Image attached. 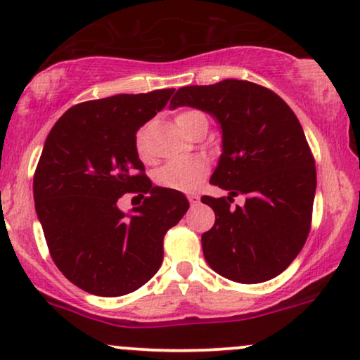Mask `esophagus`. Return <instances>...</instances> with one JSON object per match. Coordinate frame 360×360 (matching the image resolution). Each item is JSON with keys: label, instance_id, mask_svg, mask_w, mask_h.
Instances as JSON below:
<instances>
[{"label": "esophagus", "instance_id": "1", "mask_svg": "<svg viewBox=\"0 0 360 360\" xmlns=\"http://www.w3.org/2000/svg\"><path fill=\"white\" fill-rule=\"evenodd\" d=\"M188 200H189V205H191L193 208H194V206L200 205V196H198V194H189Z\"/></svg>", "mask_w": 360, "mask_h": 360}]
</instances>
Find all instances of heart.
<instances>
[{
    "label": "heart",
    "instance_id": "heart-1",
    "mask_svg": "<svg viewBox=\"0 0 360 360\" xmlns=\"http://www.w3.org/2000/svg\"><path fill=\"white\" fill-rule=\"evenodd\" d=\"M198 113H200V111L191 110L177 113V127L183 128L186 125V122ZM134 147L140 160H143V162H148V160H150V150H148L147 146L146 131L139 130L137 134H135ZM206 176H208V164H206L203 159H198V157H193V159H176L171 160V162L157 171L155 183L159 184L160 188L172 189V191L191 193L203 184Z\"/></svg>",
    "mask_w": 360,
    "mask_h": 360
}]
</instances>
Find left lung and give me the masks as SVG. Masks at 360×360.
I'll use <instances>...</instances> for the list:
<instances>
[{"label": "left lung", "mask_w": 360, "mask_h": 360, "mask_svg": "<svg viewBox=\"0 0 360 360\" xmlns=\"http://www.w3.org/2000/svg\"><path fill=\"white\" fill-rule=\"evenodd\" d=\"M177 106L213 115L223 134L210 183L230 194L201 198L214 212L212 230L201 235L206 262L235 283L276 278L311 229L316 167L298 118L274 91L238 79L179 88L171 100ZM238 193L246 205L232 207Z\"/></svg>", "instance_id": "1"}]
</instances>
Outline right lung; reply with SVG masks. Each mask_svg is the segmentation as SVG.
Returning <instances> with one entry per match:
<instances>
[{"label": "right lung", "instance_id": "1", "mask_svg": "<svg viewBox=\"0 0 360 360\" xmlns=\"http://www.w3.org/2000/svg\"><path fill=\"white\" fill-rule=\"evenodd\" d=\"M174 89L74 105L52 127L34 174L37 217L56 266L96 296H123L147 283L164 259V235L188 212L179 191L152 186L135 134ZM144 201L127 217L117 200Z\"/></svg>", "mask_w": 360, "mask_h": 360}]
</instances>
